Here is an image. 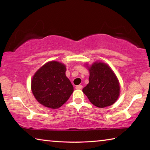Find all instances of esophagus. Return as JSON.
Returning <instances> with one entry per match:
<instances>
[{
	"instance_id": "34e87169",
	"label": "esophagus",
	"mask_w": 150,
	"mask_h": 150,
	"mask_svg": "<svg viewBox=\"0 0 150 150\" xmlns=\"http://www.w3.org/2000/svg\"><path fill=\"white\" fill-rule=\"evenodd\" d=\"M76 89H81L83 88V86L81 85H79L77 86H76Z\"/></svg>"
}]
</instances>
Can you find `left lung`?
Returning a JSON list of instances; mask_svg holds the SVG:
<instances>
[{
  "mask_svg": "<svg viewBox=\"0 0 150 150\" xmlns=\"http://www.w3.org/2000/svg\"><path fill=\"white\" fill-rule=\"evenodd\" d=\"M88 84L83 92L90 102L98 108H105L115 103L120 95V85L115 73L107 64L95 62L88 68Z\"/></svg>",
  "mask_w": 150,
  "mask_h": 150,
  "instance_id": "8db88e82",
  "label": "left lung"
}]
</instances>
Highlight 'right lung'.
Instances as JSON below:
<instances>
[{"instance_id": "obj_1", "label": "right lung", "mask_w": 150, "mask_h": 150, "mask_svg": "<svg viewBox=\"0 0 150 150\" xmlns=\"http://www.w3.org/2000/svg\"><path fill=\"white\" fill-rule=\"evenodd\" d=\"M63 63L52 61L37 71L32 79V91L36 100L44 106L55 109L67 102L73 87L65 75Z\"/></svg>"}]
</instances>
